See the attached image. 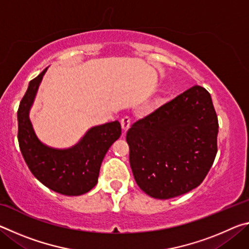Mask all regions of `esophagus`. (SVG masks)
<instances>
[{
	"label": "esophagus",
	"instance_id": "34e87169",
	"mask_svg": "<svg viewBox=\"0 0 249 249\" xmlns=\"http://www.w3.org/2000/svg\"><path fill=\"white\" fill-rule=\"evenodd\" d=\"M121 124H122V128H123L124 133H126L130 127V117L128 116H124L123 119L121 120Z\"/></svg>",
	"mask_w": 249,
	"mask_h": 249
}]
</instances>
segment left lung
Segmentation results:
<instances>
[{"instance_id": "1", "label": "left lung", "mask_w": 249, "mask_h": 249, "mask_svg": "<svg viewBox=\"0 0 249 249\" xmlns=\"http://www.w3.org/2000/svg\"><path fill=\"white\" fill-rule=\"evenodd\" d=\"M218 122L208 91L195 86L137 121L126 134L135 181L155 199L193 190L217 153Z\"/></svg>"}]
</instances>
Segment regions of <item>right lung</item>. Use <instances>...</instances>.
<instances>
[{
  "label": "right lung",
  "instance_id": "add662e5",
  "mask_svg": "<svg viewBox=\"0 0 249 249\" xmlns=\"http://www.w3.org/2000/svg\"><path fill=\"white\" fill-rule=\"evenodd\" d=\"M48 68L33 79L18 111V144L32 174L50 190L65 196H81L98 183L101 163L122 134L119 121L90 128L77 145L58 149L39 141L29 120L34 99Z\"/></svg>",
  "mask_w": 249,
  "mask_h": 249
}]
</instances>
